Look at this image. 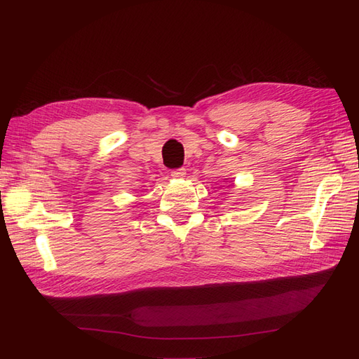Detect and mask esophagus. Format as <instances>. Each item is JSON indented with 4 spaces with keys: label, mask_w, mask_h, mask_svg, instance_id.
Listing matches in <instances>:
<instances>
[{
    "label": "esophagus",
    "mask_w": 359,
    "mask_h": 359,
    "mask_svg": "<svg viewBox=\"0 0 359 359\" xmlns=\"http://www.w3.org/2000/svg\"><path fill=\"white\" fill-rule=\"evenodd\" d=\"M170 175H172V178L181 180V178L186 177V169H184V168H180V169H173V170H170Z\"/></svg>",
    "instance_id": "esophagus-1"
}]
</instances>
